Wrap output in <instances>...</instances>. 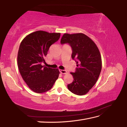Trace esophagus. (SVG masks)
I'll return each instance as SVG.
<instances>
[{
    "label": "esophagus",
    "instance_id": "esophagus-1",
    "mask_svg": "<svg viewBox=\"0 0 127 127\" xmlns=\"http://www.w3.org/2000/svg\"><path fill=\"white\" fill-rule=\"evenodd\" d=\"M59 71L61 74H66L67 73V71L65 70H61V69H59Z\"/></svg>",
    "mask_w": 127,
    "mask_h": 127
}]
</instances>
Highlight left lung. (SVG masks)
Masks as SVG:
<instances>
[{
    "mask_svg": "<svg viewBox=\"0 0 127 127\" xmlns=\"http://www.w3.org/2000/svg\"><path fill=\"white\" fill-rule=\"evenodd\" d=\"M61 43L70 44L72 58L76 60V71L70 72L74 80L68 85V90L76 95H85L95 84L101 70V57L98 48L90 37L83 33L64 34Z\"/></svg>",
    "mask_w": 127,
    "mask_h": 127,
    "instance_id": "1",
    "label": "left lung"
}]
</instances>
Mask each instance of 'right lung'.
<instances>
[{"label":"right lung","mask_w":127,"mask_h":127,"mask_svg":"<svg viewBox=\"0 0 127 127\" xmlns=\"http://www.w3.org/2000/svg\"><path fill=\"white\" fill-rule=\"evenodd\" d=\"M60 33L39 31L27 35L21 42L17 55L19 72L31 90L37 93L51 90L59 75L58 69L42 65L51 45L58 41Z\"/></svg>","instance_id":"right-lung-1"}]
</instances>
